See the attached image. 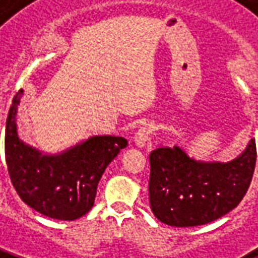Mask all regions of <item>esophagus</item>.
Here are the masks:
<instances>
[{
  "instance_id": "esophagus-1",
  "label": "esophagus",
  "mask_w": 258,
  "mask_h": 258,
  "mask_svg": "<svg viewBox=\"0 0 258 258\" xmlns=\"http://www.w3.org/2000/svg\"><path fill=\"white\" fill-rule=\"evenodd\" d=\"M152 129L150 126H142L137 133L135 135V143H136L139 147H144L146 144L150 140V137H151Z\"/></svg>"
}]
</instances>
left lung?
<instances>
[{
	"label": "left lung",
	"mask_w": 258,
	"mask_h": 258,
	"mask_svg": "<svg viewBox=\"0 0 258 258\" xmlns=\"http://www.w3.org/2000/svg\"><path fill=\"white\" fill-rule=\"evenodd\" d=\"M255 142L228 163L195 162L178 147L150 154V205L159 221L173 227L212 223L235 209L254 173Z\"/></svg>",
	"instance_id": "8db88e82"
}]
</instances>
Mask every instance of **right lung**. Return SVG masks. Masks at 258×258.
Wrapping results in <instances>:
<instances>
[{"mask_svg":"<svg viewBox=\"0 0 258 258\" xmlns=\"http://www.w3.org/2000/svg\"><path fill=\"white\" fill-rule=\"evenodd\" d=\"M13 97L5 129V161L16 192L30 208L56 220H77L93 206L97 184L108 163L127 146L123 137L96 136L56 157L41 155L19 140Z\"/></svg>","mask_w":258,"mask_h":258,"instance_id":"add662e5","label":"right lung"}]
</instances>
